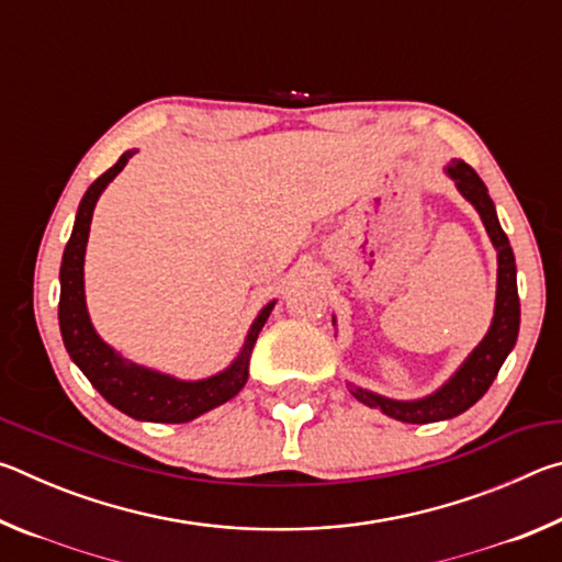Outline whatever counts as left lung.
Returning <instances> with one entry per match:
<instances>
[{"instance_id":"left-lung-1","label":"left lung","mask_w":562,"mask_h":562,"mask_svg":"<svg viewBox=\"0 0 562 562\" xmlns=\"http://www.w3.org/2000/svg\"><path fill=\"white\" fill-rule=\"evenodd\" d=\"M443 173L449 176L459 193L469 201L475 213L481 215L483 227L491 237L493 247H496L498 258V282H496V307H493V319L479 345L473 347L469 357L461 361V367L446 379V382L436 389V392L426 394L422 398H389L369 389H361L357 384H347L351 396L357 402L379 408V412L396 418L404 424H431V422H446L463 414L465 408H471L479 398L488 392V386L496 379L503 361L516 347L518 329H520V302H518V282H516V258H513V247L508 243V235L503 233L498 223L496 205H493L488 188L479 173L463 160H451L443 168ZM331 325H337V319L331 317Z\"/></svg>"}]
</instances>
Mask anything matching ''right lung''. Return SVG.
Listing matches in <instances>:
<instances>
[{
	"label": "right lung",
	"instance_id": "right-lung-1",
	"mask_svg": "<svg viewBox=\"0 0 562 562\" xmlns=\"http://www.w3.org/2000/svg\"><path fill=\"white\" fill-rule=\"evenodd\" d=\"M133 154H136V148L126 150V154L116 160V166H111L106 173L93 180L81 198L71 237L64 247L59 270V329L64 347L69 351L74 364L81 369L83 376L89 379L93 389H97L111 406H116L119 412L131 418H138V422L186 424L205 412H211L215 406L231 402V398L245 386L252 347L255 341H258L260 329L265 327V322H268L278 300L265 304L258 312V317L252 319L243 347L231 361V367H225L223 372H217L213 376L195 379V382L136 364V361L126 359L121 351H116L99 337V331L91 325L87 307L83 258H87L93 207H97V201L103 190H106L111 180L121 173L123 166L133 158Z\"/></svg>",
	"mask_w": 562,
	"mask_h": 562
}]
</instances>
